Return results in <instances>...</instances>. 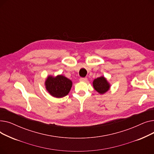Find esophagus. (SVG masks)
I'll list each match as a JSON object with an SVG mask.
<instances>
[{
  "label": "esophagus",
  "instance_id": "obj_1",
  "mask_svg": "<svg viewBox=\"0 0 154 154\" xmlns=\"http://www.w3.org/2000/svg\"><path fill=\"white\" fill-rule=\"evenodd\" d=\"M87 80V79L86 77H82L80 79V82H86Z\"/></svg>",
  "mask_w": 154,
  "mask_h": 154
}]
</instances>
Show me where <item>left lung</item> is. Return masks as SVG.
Returning a JSON list of instances; mask_svg holds the SVG:
<instances>
[{
  "instance_id": "left-lung-1",
  "label": "left lung",
  "mask_w": 154,
  "mask_h": 154,
  "mask_svg": "<svg viewBox=\"0 0 154 154\" xmlns=\"http://www.w3.org/2000/svg\"><path fill=\"white\" fill-rule=\"evenodd\" d=\"M93 86L96 91L103 94L106 92L110 88V85L107 82L106 78L100 77L95 79L93 82Z\"/></svg>"
}]
</instances>
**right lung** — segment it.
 Masks as SVG:
<instances>
[{"label":"right lung","mask_w":154,"mask_h":154,"mask_svg":"<svg viewBox=\"0 0 154 154\" xmlns=\"http://www.w3.org/2000/svg\"><path fill=\"white\" fill-rule=\"evenodd\" d=\"M72 85L71 80L62 75L55 77L49 76L45 81L47 91L57 98L63 97L67 95L70 91Z\"/></svg>","instance_id":"obj_1"}]
</instances>
